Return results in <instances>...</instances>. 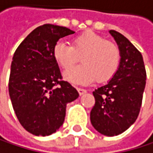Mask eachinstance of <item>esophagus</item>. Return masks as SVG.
<instances>
[{
	"instance_id": "esophagus-1",
	"label": "esophagus",
	"mask_w": 153,
	"mask_h": 153,
	"mask_svg": "<svg viewBox=\"0 0 153 153\" xmlns=\"http://www.w3.org/2000/svg\"><path fill=\"white\" fill-rule=\"evenodd\" d=\"M77 91H78V93H79V95H83V94H85V93L87 92L86 90L81 89V88H77Z\"/></svg>"
}]
</instances>
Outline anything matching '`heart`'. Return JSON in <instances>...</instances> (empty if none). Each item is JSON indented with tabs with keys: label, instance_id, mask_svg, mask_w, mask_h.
Segmentation results:
<instances>
[{
	"label": "heart",
	"instance_id": "obj_1",
	"mask_svg": "<svg viewBox=\"0 0 153 153\" xmlns=\"http://www.w3.org/2000/svg\"><path fill=\"white\" fill-rule=\"evenodd\" d=\"M81 56L82 64L65 71L63 76L74 84H89L96 80L105 82L116 73L120 60L117 45L94 33H85L75 37L72 46L58 42L53 48V57L63 69L71 67Z\"/></svg>",
	"mask_w": 153,
	"mask_h": 153
}]
</instances>
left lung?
Wrapping results in <instances>:
<instances>
[{"label":"left lung","mask_w":153,"mask_h":153,"mask_svg":"<svg viewBox=\"0 0 153 153\" xmlns=\"http://www.w3.org/2000/svg\"><path fill=\"white\" fill-rule=\"evenodd\" d=\"M109 33L120 50V64L107 83L92 92L95 105L91 111V123L100 134L114 137L137 119L147 76L143 57L137 48L116 30H110Z\"/></svg>","instance_id":"1"}]
</instances>
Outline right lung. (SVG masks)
<instances>
[{"instance_id":"add662e5","label":"right lung","mask_w":153,"mask_h":153,"mask_svg":"<svg viewBox=\"0 0 153 153\" xmlns=\"http://www.w3.org/2000/svg\"><path fill=\"white\" fill-rule=\"evenodd\" d=\"M74 33L66 27L45 24L28 34L14 54L10 99L20 124L34 136L57 132L64 121L67 104L79 96L70 83L61 80L53 57L56 43Z\"/></svg>"}]
</instances>
